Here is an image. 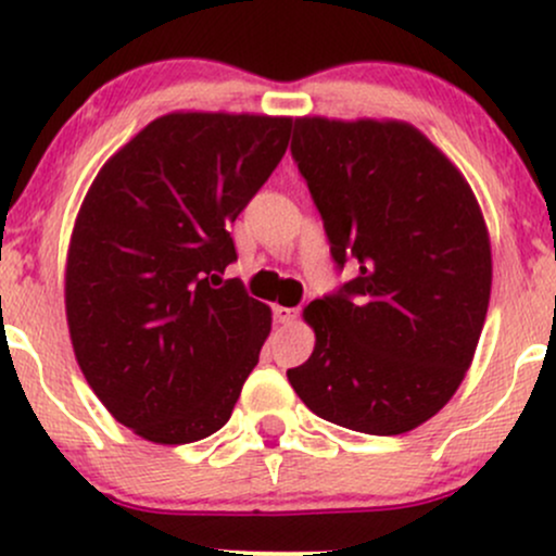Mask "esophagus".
<instances>
[{"label":"esophagus","mask_w":556,"mask_h":556,"mask_svg":"<svg viewBox=\"0 0 556 556\" xmlns=\"http://www.w3.org/2000/svg\"><path fill=\"white\" fill-rule=\"evenodd\" d=\"M300 316L298 308H285V305H274V318L279 324H292Z\"/></svg>","instance_id":"34e87169"}]
</instances>
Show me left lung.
I'll use <instances>...</instances> for the list:
<instances>
[{
  "label": "left lung",
  "instance_id": "left-lung-1",
  "mask_svg": "<svg viewBox=\"0 0 556 556\" xmlns=\"http://www.w3.org/2000/svg\"><path fill=\"white\" fill-rule=\"evenodd\" d=\"M292 156L331 256L358 261V277L305 305L316 344L287 379L344 429H418L463 384L486 321L491 242L476 193L402 119L298 117Z\"/></svg>",
  "mask_w": 556,
  "mask_h": 556
}]
</instances>
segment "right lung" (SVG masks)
<instances>
[{
  "mask_svg": "<svg viewBox=\"0 0 556 556\" xmlns=\"http://www.w3.org/2000/svg\"><path fill=\"white\" fill-rule=\"evenodd\" d=\"M292 117L169 112L106 159L75 216L65 314L75 361L112 418L154 444L227 424L271 308L219 274L227 227L269 180Z\"/></svg>",
  "mask_w": 556,
  "mask_h": 556,
  "instance_id": "obj_1",
  "label": "right lung"
}]
</instances>
